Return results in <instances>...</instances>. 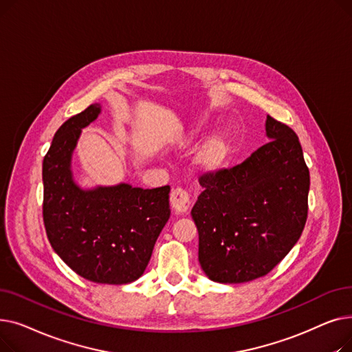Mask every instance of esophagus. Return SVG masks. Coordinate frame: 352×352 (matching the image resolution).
I'll use <instances>...</instances> for the list:
<instances>
[{"label": "esophagus", "mask_w": 352, "mask_h": 352, "mask_svg": "<svg viewBox=\"0 0 352 352\" xmlns=\"http://www.w3.org/2000/svg\"><path fill=\"white\" fill-rule=\"evenodd\" d=\"M170 201H171V207L175 211V214H186L191 206V199H190L188 192L181 190V188H175L171 192Z\"/></svg>", "instance_id": "esophagus-1"}]
</instances>
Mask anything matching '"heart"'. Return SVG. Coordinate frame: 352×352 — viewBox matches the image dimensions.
Wrapping results in <instances>:
<instances>
[{
  "instance_id": "obj_1",
  "label": "heart",
  "mask_w": 352,
  "mask_h": 352,
  "mask_svg": "<svg viewBox=\"0 0 352 352\" xmlns=\"http://www.w3.org/2000/svg\"><path fill=\"white\" fill-rule=\"evenodd\" d=\"M206 126L202 124L191 125L188 131L179 137L178 144L182 146H190L195 144V141L204 133ZM232 151V135L227 129L212 134L208 140L204 141L195 155H194V166L204 175H215L224 168Z\"/></svg>"
}]
</instances>
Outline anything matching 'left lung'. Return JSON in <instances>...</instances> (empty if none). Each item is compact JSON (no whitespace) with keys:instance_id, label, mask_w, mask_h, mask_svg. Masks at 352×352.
I'll use <instances>...</instances> for the list:
<instances>
[{"instance_id":"obj_1","label":"left lung","mask_w":352,"mask_h":352,"mask_svg":"<svg viewBox=\"0 0 352 352\" xmlns=\"http://www.w3.org/2000/svg\"><path fill=\"white\" fill-rule=\"evenodd\" d=\"M270 142L243 164L201 177L191 210L198 261L210 280L248 283L267 275L297 244L308 214L309 171L292 129L267 116Z\"/></svg>"}]
</instances>
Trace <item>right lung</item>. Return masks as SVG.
<instances>
[{"mask_svg":"<svg viewBox=\"0 0 352 352\" xmlns=\"http://www.w3.org/2000/svg\"><path fill=\"white\" fill-rule=\"evenodd\" d=\"M92 104L55 133L43 162V217L48 241L82 278L121 285L144 274L157 238L170 218V187L142 190L121 182L82 190L71 161L81 129L96 121Z\"/></svg>","mask_w":352,"mask_h":352,"instance_id":"1","label":"right lung"}]
</instances>
